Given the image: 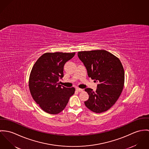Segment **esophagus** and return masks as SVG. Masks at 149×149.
Masks as SVG:
<instances>
[{
	"mask_svg": "<svg viewBox=\"0 0 149 149\" xmlns=\"http://www.w3.org/2000/svg\"><path fill=\"white\" fill-rule=\"evenodd\" d=\"M76 91L78 92H81V91H82L83 90L81 88H76Z\"/></svg>",
	"mask_w": 149,
	"mask_h": 149,
	"instance_id": "34e87169",
	"label": "esophagus"
}]
</instances>
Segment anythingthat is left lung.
I'll return each instance as SVG.
<instances>
[{
  "label": "left lung",
  "instance_id": "left-lung-1",
  "mask_svg": "<svg viewBox=\"0 0 149 149\" xmlns=\"http://www.w3.org/2000/svg\"><path fill=\"white\" fill-rule=\"evenodd\" d=\"M78 55L88 77L98 82L95 92L90 88L84 90L89 95L85 106L96 113L107 111L116 103L124 87L125 71L121 62L104 50L79 51Z\"/></svg>",
  "mask_w": 149,
  "mask_h": 149
}]
</instances>
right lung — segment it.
<instances>
[{"mask_svg": "<svg viewBox=\"0 0 149 149\" xmlns=\"http://www.w3.org/2000/svg\"><path fill=\"white\" fill-rule=\"evenodd\" d=\"M75 52H46L33 65L29 77V86L35 102L46 113L58 114L66 106L74 87L67 88L58 84L63 77L65 64Z\"/></svg>", "mask_w": 149, "mask_h": 149, "instance_id": "1", "label": "right lung"}]
</instances>
